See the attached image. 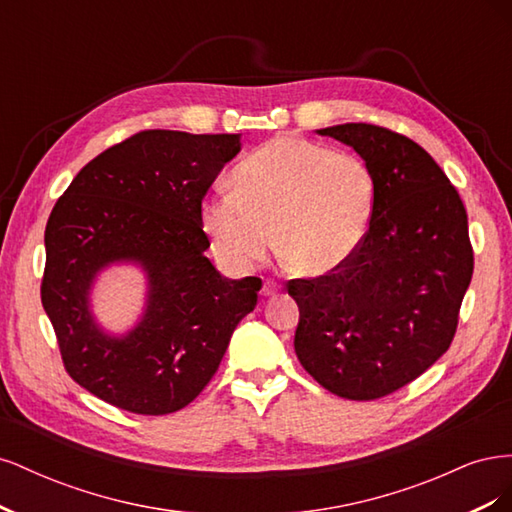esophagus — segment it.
<instances>
[{
    "instance_id": "1",
    "label": "esophagus",
    "mask_w": 512,
    "mask_h": 512,
    "mask_svg": "<svg viewBox=\"0 0 512 512\" xmlns=\"http://www.w3.org/2000/svg\"><path fill=\"white\" fill-rule=\"evenodd\" d=\"M282 290V286L277 284V282H273V280H265V284H262V297H273V294H277Z\"/></svg>"
}]
</instances>
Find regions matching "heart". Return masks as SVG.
I'll use <instances>...</instances> for the list:
<instances>
[{
    "label": "heart",
    "instance_id": "obj_1",
    "mask_svg": "<svg viewBox=\"0 0 512 512\" xmlns=\"http://www.w3.org/2000/svg\"><path fill=\"white\" fill-rule=\"evenodd\" d=\"M376 209V181L352 153L282 136L256 149L235 188L205 198L203 228L235 271L252 269L275 243L305 275H324L359 250Z\"/></svg>",
    "mask_w": 512,
    "mask_h": 512
}]
</instances>
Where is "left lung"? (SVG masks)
Wrapping results in <instances>:
<instances>
[{
	"instance_id": "8db88e82",
	"label": "left lung",
	"mask_w": 512,
	"mask_h": 512,
	"mask_svg": "<svg viewBox=\"0 0 512 512\" xmlns=\"http://www.w3.org/2000/svg\"><path fill=\"white\" fill-rule=\"evenodd\" d=\"M350 145L376 181L363 243L342 267L290 280L294 352L337 397L369 401L416 380L451 346L474 252L455 185L408 136L371 123L318 130Z\"/></svg>"
}]
</instances>
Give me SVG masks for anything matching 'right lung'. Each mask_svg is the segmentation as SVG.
<instances>
[{"mask_svg": "<svg viewBox=\"0 0 512 512\" xmlns=\"http://www.w3.org/2000/svg\"><path fill=\"white\" fill-rule=\"evenodd\" d=\"M239 138L138 132L85 164L55 203L42 307L70 378L106 404L147 416L185 408L256 307L262 282L220 275L205 256L200 215ZM113 261H138L150 282L142 322L121 338L104 334L88 309L90 284Z\"/></svg>", "mask_w": 512, "mask_h": 512, "instance_id": "right-lung-1", "label": "right lung"}]
</instances>
